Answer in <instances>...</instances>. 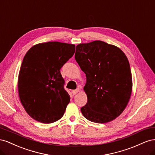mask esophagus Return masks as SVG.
I'll list each match as a JSON object with an SVG mask.
<instances>
[{"label":"esophagus","instance_id":"1","mask_svg":"<svg viewBox=\"0 0 155 155\" xmlns=\"http://www.w3.org/2000/svg\"><path fill=\"white\" fill-rule=\"evenodd\" d=\"M79 92V88H78L77 89H76V90H73L72 91V93L73 94V95H75V94H78Z\"/></svg>","mask_w":155,"mask_h":155}]
</instances>
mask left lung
Instances as JSON below:
<instances>
[{
	"label": "left lung",
	"instance_id": "8db88e82",
	"mask_svg": "<svg viewBox=\"0 0 155 155\" xmlns=\"http://www.w3.org/2000/svg\"><path fill=\"white\" fill-rule=\"evenodd\" d=\"M75 59L87 78L83 90L87 102L81 109L83 116L98 124L114 120L125 110L132 94L127 56L114 45L94 41L77 45Z\"/></svg>",
	"mask_w": 155,
	"mask_h": 155
}]
</instances>
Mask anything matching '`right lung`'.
<instances>
[{
    "instance_id": "1",
    "label": "right lung",
    "mask_w": 155,
    "mask_h": 155,
    "mask_svg": "<svg viewBox=\"0 0 155 155\" xmlns=\"http://www.w3.org/2000/svg\"><path fill=\"white\" fill-rule=\"evenodd\" d=\"M76 46L58 41L37 44L27 51L18 77V93L31 118L51 124L63 117L70 97L60 69L72 57Z\"/></svg>"
}]
</instances>
